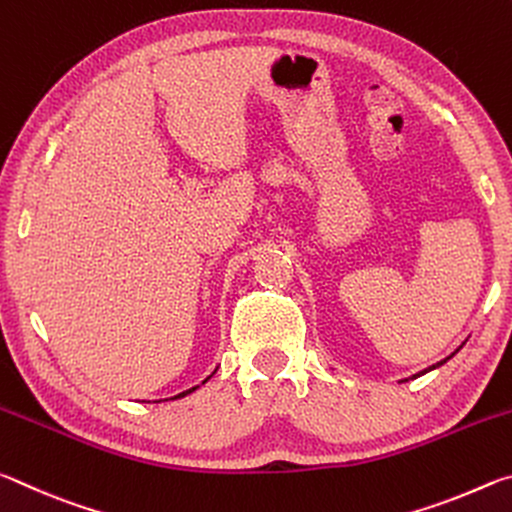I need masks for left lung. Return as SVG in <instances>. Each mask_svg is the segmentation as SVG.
<instances>
[{"instance_id":"1","label":"left lung","mask_w":512,"mask_h":512,"mask_svg":"<svg viewBox=\"0 0 512 512\" xmlns=\"http://www.w3.org/2000/svg\"><path fill=\"white\" fill-rule=\"evenodd\" d=\"M449 359H452V357H447V359H443V361H438V363H436V366H431V368H427V370H422V372H418V375H413V379H415V377H420V375H424V372H429V370H433V368L443 366V363H445V361H449Z\"/></svg>"}]
</instances>
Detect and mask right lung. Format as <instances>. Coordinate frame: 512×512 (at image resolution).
Wrapping results in <instances>:
<instances>
[{"label":"right lung","instance_id":"right-lung-1","mask_svg":"<svg viewBox=\"0 0 512 512\" xmlns=\"http://www.w3.org/2000/svg\"><path fill=\"white\" fill-rule=\"evenodd\" d=\"M207 379H210V377H207ZM207 379H205V381H207ZM205 381H203V384H205ZM196 388H198V386H194V388H189V391H185V393H180V395H176V397H171V400H178V397H185V395H189V393H194V391H196Z\"/></svg>","mask_w":512,"mask_h":512}]
</instances>
